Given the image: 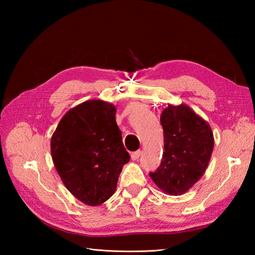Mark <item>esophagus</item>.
<instances>
[{
    "instance_id": "esophagus-1",
    "label": "esophagus",
    "mask_w": 255,
    "mask_h": 255,
    "mask_svg": "<svg viewBox=\"0 0 255 255\" xmlns=\"http://www.w3.org/2000/svg\"><path fill=\"white\" fill-rule=\"evenodd\" d=\"M140 154H141V151H140V150L134 151V152H132L131 155H130L131 156V160H133V161L138 160L140 158Z\"/></svg>"
}]
</instances>
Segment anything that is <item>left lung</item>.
<instances>
[{"mask_svg":"<svg viewBox=\"0 0 255 255\" xmlns=\"http://www.w3.org/2000/svg\"><path fill=\"white\" fill-rule=\"evenodd\" d=\"M160 121L163 156L158 170L149 174L162 192L177 196L204 175L214 150V133L209 124L185 104H169Z\"/></svg>","mask_w":255,"mask_h":255,"instance_id":"obj_1","label":"left lung"}]
</instances>
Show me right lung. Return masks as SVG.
Wrapping results in <instances>:
<instances>
[{
	"mask_svg": "<svg viewBox=\"0 0 255 255\" xmlns=\"http://www.w3.org/2000/svg\"><path fill=\"white\" fill-rule=\"evenodd\" d=\"M116 107L102 100L68 111L51 137V156L73 196L99 206L115 193L124 164L130 159L116 124Z\"/></svg>",
	"mask_w": 255,
	"mask_h": 255,
	"instance_id": "obj_1",
	"label": "right lung"
}]
</instances>
